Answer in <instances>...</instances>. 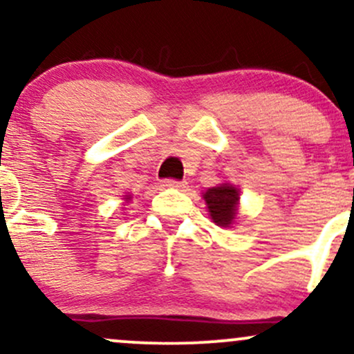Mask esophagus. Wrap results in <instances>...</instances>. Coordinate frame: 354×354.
<instances>
[{
	"label": "esophagus",
	"mask_w": 354,
	"mask_h": 354,
	"mask_svg": "<svg viewBox=\"0 0 354 354\" xmlns=\"http://www.w3.org/2000/svg\"><path fill=\"white\" fill-rule=\"evenodd\" d=\"M163 186L166 188H185L186 186V181H180V180H165L163 181Z\"/></svg>",
	"instance_id": "obj_1"
}]
</instances>
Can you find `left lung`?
Returning a JSON list of instances; mask_svg holds the SVG:
<instances>
[{
    "label": "left lung",
    "instance_id": "left-lung-1",
    "mask_svg": "<svg viewBox=\"0 0 354 354\" xmlns=\"http://www.w3.org/2000/svg\"><path fill=\"white\" fill-rule=\"evenodd\" d=\"M209 214L218 226H230L236 216L238 205V189L230 185H221L218 188H209L203 194Z\"/></svg>",
    "mask_w": 354,
    "mask_h": 354
}]
</instances>
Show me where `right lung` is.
Masks as SVG:
<instances>
[{
    "mask_svg": "<svg viewBox=\"0 0 354 354\" xmlns=\"http://www.w3.org/2000/svg\"><path fill=\"white\" fill-rule=\"evenodd\" d=\"M129 198H131V196H126V200H129Z\"/></svg>",
    "mask_w": 354,
    "mask_h": 354,
    "instance_id": "1",
    "label": "right lung"
}]
</instances>
